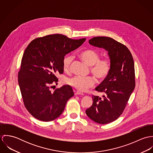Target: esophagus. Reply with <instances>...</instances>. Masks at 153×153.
Segmentation results:
<instances>
[{
    "mask_svg": "<svg viewBox=\"0 0 153 153\" xmlns=\"http://www.w3.org/2000/svg\"><path fill=\"white\" fill-rule=\"evenodd\" d=\"M84 95V94L81 92L79 91H76L75 92V95Z\"/></svg>",
    "mask_w": 153,
    "mask_h": 153,
    "instance_id": "obj_1",
    "label": "esophagus"
}]
</instances>
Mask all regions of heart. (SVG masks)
<instances>
[{
  "instance_id": "heart-1",
  "label": "heart",
  "mask_w": 153,
  "mask_h": 153,
  "mask_svg": "<svg viewBox=\"0 0 153 153\" xmlns=\"http://www.w3.org/2000/svg\"><path fill=\"white\" fill-rule=\"evenodd\" d=\"M79 56L88 65L91 66L92 73L98 79H104L108 75L111 71V63L109 60L100 59L99 53L95 51L85 50L79 54ZM72 61V58L71 56H66L63 59L62 67L66 72L69 70ZM95 82L96 80L93 76H75L68 78L66 81V83L69 85L81 92L86 91L89 88L94 87Z\"/></svg>"
}]
</instances>
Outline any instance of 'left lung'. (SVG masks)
<instances>
[{"instance_id": "left-lung-1", "label": "left lung", "mask_w": 153, "mask_h": 153, "mask_svg": "<svg viewBox=\"0 0 153 153\" xmlns=\"http://www.w3.org/2000/svg\"><path fill=\"white\" fill-rule=\"evenodd\" d=\"M89 44L107 51L110 60L108 75L95 88L105 95L103 98L92 95V105L85 111L90 119L105 124L122 114L134 89V62L129 49L111 38L94 37L89 40Z\"/></svg>"}]
</instances>
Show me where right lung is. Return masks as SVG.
Here are the masks:
<instances>
[{
    "label": "right lung",
    "instance_id": "1",
    "mask_svg": "<svg viewBox=\"0 0 153 153\" xmlns=\"http://www.w3.org/2000/svg\"><path fill=\"white\" fill-rule=\"evenodd\" d=\"M85 40L72 39L61 34L49 35L33 40L25 50L18 83L25 106L35 118L43 121L54 120L61 115L66 102L74 95L68 85L53 92L50 88L58 81L55 75L64 72L65 56Z\"/></svg>",
    "mask_w": 153,
    "mask_h": 153
}]
</instances>
